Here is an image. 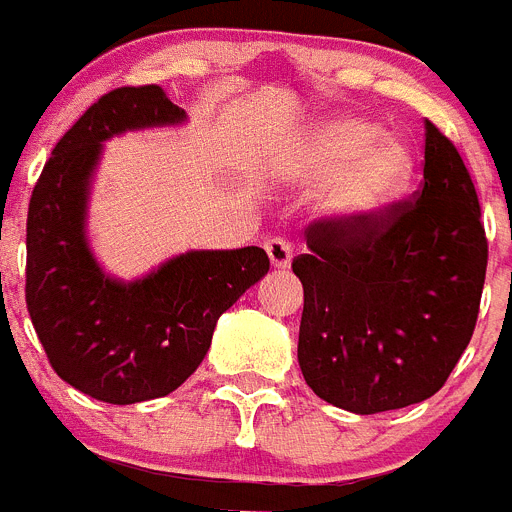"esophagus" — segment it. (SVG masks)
Instances as JSON below:
<instances>
[{
    "label": "esophagus",
    "instance_id": "1",
    "mask_svg": "<svg viewBox=\"0 0 512 512\" xmlns=\"http://www.w3.org/2000/svg\"><path fill=\"white\" fill-rule=\"evenodd\" d=\"M264 248H266V253H269V261H272V266L277 269V272H285V269H290L292 248L287 240H282V238L266 240Z\"/></svg>",
    "mask_w": 512,
    "mask_h": 512
}]
</instances>
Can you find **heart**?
Returning <instances> with one entry per match:
<instances>
[{
  "instance_id": "1",
  "label": "heart",
  "mask_w": 512,
  "mask_h": 512,
  "mask_svg": "<svg viewBox=\"0 0 512 512\" xmlns=\"http://www.w3.org/2000/svg\"><path fill=\"white\" fill-rule=\"evenodd\" d=\"M287 165L298 183H323L318 209L349 233L381 222L414 178L412 147L357 116H334L310 126Z\"/></svg>"
}]
</instances>
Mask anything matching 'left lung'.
Instances as JSON below:
<instances>
[{
    "label": "left lung",
    "instance_id": "1",
    "mask_svg": "<svg viewBox=\"0 0 512 512\" xmlns=\"http://www.w3.org/2000/svg\"><path fill=\"white\" fill-rule=\"evenodd\" d=\"M464 160L425 121V186L368 230H308L298 360L323 401L355 414L438 393L474 334L487 238Z\"/></svg>",
    "mask_w": 512,
    "mask_h": 512
}]
</instances>
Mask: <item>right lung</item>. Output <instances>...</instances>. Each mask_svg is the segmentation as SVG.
I'll return each mask as SVG.
<instances>
[{"instance_id": "1", "label": "right lung", "mask_w": 512, "mask_h": 512, "mask_svg": "<svg viewBox=\"0 0 512 512\" xmlns=\"http://www.w3.org/2000/svg\"><path fill=\"white\" fill-rule=\"evenodd\" d=\"M186 119L160 85L119 87L56 142L30 196V321L61 381L106 404L176 391L202 365L217 318L269 272L256 246L178 253L137 279L100 266L87 209L103 142Z\"/></svg>"}]
</instances>
